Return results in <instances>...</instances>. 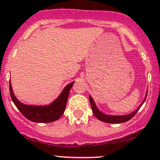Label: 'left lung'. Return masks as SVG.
Here are the masks:
<instances>
[{"label":"left lung","mask_w":160,"mask_h":160,"mask_svg":"<svg viewBox=\"0 0 160 160\" xmlns=\"http://www.w3.org/2000/svg\"><path fill=\"white\" fill-rule=\"evenodd\" d=\"M147 95H148V91L146 92V95H145V98L143 100L142 103H141L139 107L135 110V111H133L132 113H129L127 115H108L104 113L103 112H102L100 110L97 108L96 104H95L94 100L92 98L91 95H89V102H90L92 110V113H94L97 119H98L99 120L102 121L104 122H107V123H122V122H125L126 121H128L130 119H132V117L136 114V113L138 111V110L140 109V108L142 106V104H144L147 98Z\"/></svg>","instance_id":"obj_1"}]
</instances>
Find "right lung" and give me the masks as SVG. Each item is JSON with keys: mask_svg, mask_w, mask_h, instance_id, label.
<instances>
[{"mask_svg": "<svg viewBox=\"0 0 160 160\" xmlns=\"http://www.w3.org/2000/svg\"><path fill=\"white\" fill-rule=\"evenodd\" d=\"M74 82H72L66 86L58 98L48 105H29V104L22 103L14 95L10 80V96L16 108L28 120L32 122H44V123L54 122L58 120L65 112L69 92Z\"/></svg>", "mask_w": 160, "mask_h": 160, "instance_id": "1", "label": "right lung"}]
</instances>
